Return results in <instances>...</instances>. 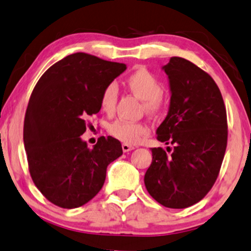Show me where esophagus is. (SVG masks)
<instances>
[{
    "mask_svg": "<svg viewBox=\"0 0 251 251\" xmlns=\"http://www.w3.org/2000/svg\"><path fill=\"white\" fill-rule=\"evenodd\" d=\"M122 148H123V151H124V152H129V151L135 149L133 146H129V144H126V143H123Z\"/></svg>",
    "mask_w": 251,
    "mask_h": 251,
    "instance_id": "obj_1",
    "label": "esophagus"
}]
</instances>
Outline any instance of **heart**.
Instances as JSON below:
<instances>
[{
	"label": "heart",
	"mask_w": 251,
	"mask_h": 251,
	"mask_svg": "<svg viewBox=\"0 0 251 251\" xmlns=\"http://www.w3.org/2000/svg\"><path fill=\"white\" fill-rule=\"evenodd\" d=\"M125 84L133 94L143 100L144 110L149 114H158L164 101L161 99L162 84L152 73L144 67H137L126 77ZM117 86L109 84L103 89L100 97L101 109L107 114L114 111L117 102ZM109 133L116 140L126 144H137L149 134V128L143 123H130L125 121H116L109 126Z\"/></svg>",
	"instance_id": "obj_1"
}]
</instances>
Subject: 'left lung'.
I'll return each mask as SVG.
<instances>
[{
	"label": "left lung",
	"mask_w": 251,
	"mask_h": 251,
	"mask_svg": "<svg viewBox=\"0 0 251 251\" xmlns=\"http://www.w3.org/2000/svg\"><path fill=\"white\" fill-rule=\"evenodd\" d=\"M161 69L171 102L156 133L173 150L151 148L144 184L157 202L181 209L199 202L216 181L227 144L226 110L216 83L195 63L173 56Z\"/></svg>",
	"instance_id": "1"
}]
</instances>
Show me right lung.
Returning <instances> with one entry per match:
<instances>
[{
	"instance_id": "right-lung-1",
	"label": "right lung",
	"mask_w": 251,
	"mask_h": 251,
	"mask_svg": "<svg viewBox=\"0 0 251 251\" xmlns=\"http://www.w3.org/2000/svg\"><path fill=\"white\" fill-rule=\"evenodd\" d=\"M83 52L67 55L45 72L30 95L24 123V144L31 178L56 206L73 209L103 186L108 165L123 154L112 136L92 149L82 140L86 118L100 111L103 89L126 70Z\"/></svg>"
}]
</instances>
